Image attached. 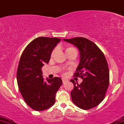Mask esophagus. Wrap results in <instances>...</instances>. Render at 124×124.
Here are the masks:
<instances>
[{
  "label": "esophagus",
  "instance_id": "obj_1",
  "mask_svg": "<svg viewBox=\"0 0 124 124\" xmlns=\"http://www.w3.org/2000/svg\"><path fill=\"white\" fill-rule=\"evenodd\" d=\"M62 82H63V84H65V83H66L67 81H68V80L64 79H62Z\"/></svg>",
  "mask_w": 124,
  "mask_h": 124
}]
</instances>
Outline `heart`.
Segmentation results:
<instances>
[{
    "instance_id": "b5f03b06",
    "label": "heart",
    "mask_w": 124,
    "mask_h": 124,
    "mask_svg": "<svg viewBox=\"0 0 124 124\" xmlns=\"http://www.w3.org/2000/svg\"><path fill=\"white\" fill-rule=\"evenodd\" d=\"M65 51H66V54H68L71 53V52L73 51H77L76 49V48H74L73 46H67V48H66V49H65ZM55 53V49H54V50L52 51L51 53V57H53Z\"/></svg>"
}]
</instances>
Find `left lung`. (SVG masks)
<instances>
[{
    "mask_svg": "<svg viewBox=\"0 0 124 124\" xmlns=\"http://www.w3.org/2000/svg\"><path fill=\"white\" fill-rule=\"evenodd\" d=\"M73 44L80 52V63L74 77L83 81L78 84L73 79L71 92L73 102L78 107L88 110L99 105L103 100L109 85V70L104 54L93 42L85 38L63 39Z\"/></svg>",
    "mask_w": 124,
    "mask_h": 124,
    "instance_id": "1",
    "label": "left lung"
}]
</instances>
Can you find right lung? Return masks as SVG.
I'll return each instance as SVG.
<instances>
[{"instance_id": "right-lung-1", "label": "right lung", "mask_w": 124, "mask_h": 124, "mask_svg": "<svg viewBox=\"0 0 124 124\" xmlns=\"http://www.w3.org/2000/svg\"><path fill=\"white\" fill-rule=\"evenodd\" d=\"M60 40L57 38L39 37L29 43L21 54L16 73L18 86L24 101L36 111L48 109L54 104L56 93L62 84L58 77L45 81L41 70Z\"/></svg>"}]
</instances>
